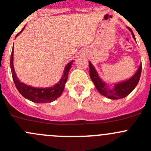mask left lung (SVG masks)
Wrapping results in <instances>:
<instances>
[{
  "instance_id": "8db88e82",
  "label": "left lung",
  "mask_w": 151,
  "mask_h": 151,
  "mask_svg": "<svg viewBox=\"0 0 151 151\" xmlns=\"http://www.w3.org/2000/svg\"><path fill=\"white\" fill-rule=\"evenodd\" d=\"M128 29L131 32L133 38L135 40V35L133 34L131 28L128 27ZM89 76H90V78L92 81V82H93V83L95 84V86L97 89V90L101 95L111 99H123V98L126 97V96H128L130 92H132L133 89H135L137 84L138 83L140 77H141V74H142V64H141L139 68L137 70L136 73L131 78H129V80H126V81H123V82L116 83L114 87L110 88L99 77V74H98L97 71L95 69L94 66L92 65L90 62H89Z\"/></svg>"
}]
</instances>
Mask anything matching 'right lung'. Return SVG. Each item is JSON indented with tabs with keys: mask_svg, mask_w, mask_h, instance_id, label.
Returning a JSON list of instances; mask_svg holds the SVG:
<instances>
[{
	"mask_svg": "<svg viewBox=\"0 0 151 151\" xmlns=\"http://www.w3.org/2000/svg\"><path fill=\"white\" fill-rule=\"evenodd\" d=\"M24 28L25 27L22 28V30L19 33L17 34V35H19L24 30ZM73 62L74 61H71L65 66V70H64V74L59 82L57 83L52 87L48 88L32 87V86L26 85L19 81L18 77H16L14 68H13V50H12L11 56H10V68H11L12 76H13L15 86L23 97H25V99L35 103H47L55 101V99H58L63 92L64 89H65V84L67 82L68 75V72L71 68Z\"/></svg>",
	"mask_w": 151,
	"mask_h": 151,
	"instance_id": "add662e5",
	"label": "right lung"
}]
</instances>
